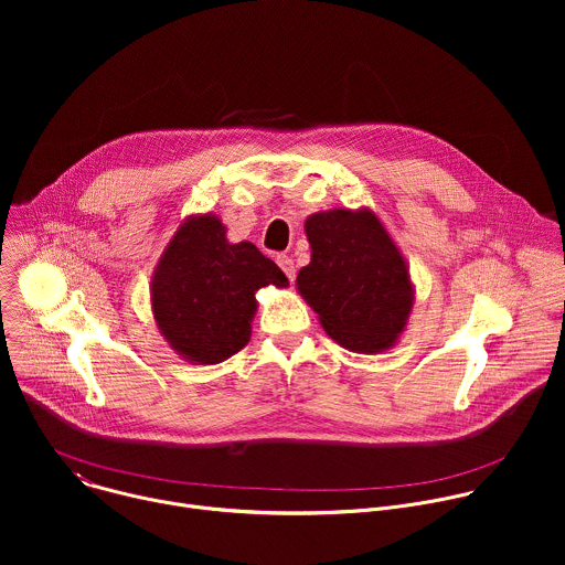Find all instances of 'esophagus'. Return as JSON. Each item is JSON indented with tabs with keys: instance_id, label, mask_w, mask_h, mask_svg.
Returning a JSON list of instances; mask_svg holds the SVG:
<instances>
[{
	"instance_id": "obj_1",
	"label": "esophagus",
	"mask_w": 565,
	"mask_h": 565,
	"mask_svg": "<svg viewBox=\"0 0 565 565\" xmlns=\"http://www.w3.org/2000/svg\"><path fill=\"white\" fill-rule=\"evenodd\" d=\"M277 264H279V268L284 270V275L290 279V281H295V262L288 257V255H277Z\"/></svg>"
}]
</instances>
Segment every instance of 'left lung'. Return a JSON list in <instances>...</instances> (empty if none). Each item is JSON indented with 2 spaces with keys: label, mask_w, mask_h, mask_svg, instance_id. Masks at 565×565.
Segmentation results:
<instances>
[{
  "label": "left lung",
  "mask_w": 565,
  "mask_h": 565,
  "mask_svg": "<svg viewBox=\"0 0 565 565\" xmlns=\"http://www.w3.org/2000/svg\"><path fill=\"white\" fill-rule=\"evenodd\" d=\"M310 264L297 292L321 329L353 353H382L405 333L416 301L409 264L371 207H333L303 223Z\"/></svg>",
  "instance_id": "8db88e82"
}]
</instances>
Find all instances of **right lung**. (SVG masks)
<instances>
[{"mask_svg":"<svg viewBox=\"0 0 565 565\" xmlns=\"http://www.w3.org/2000/svg\"><path fill=\"white\" fill-rule=\"evenodd\" d=\"M225 232L212 212L185 216L151 273V315L160 335L199 366L218 364L250 342L259 288H288L273 259L250 241L230 244Z\"/></svg>","mask_w":565,"mask_h":565,"instance_id":"add662e5","label":"right lung"}]
</instances>
